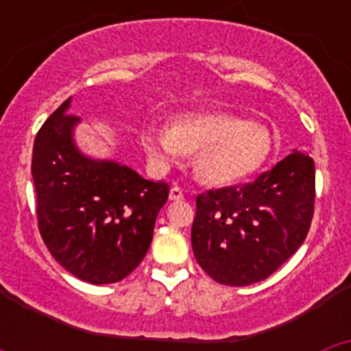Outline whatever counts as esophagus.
I'll list each match as a JSON object with an SVG mask.
<instances>
[{
  "label": "esophagus",
  "mask_w": 351,
  "mask_h": 351,
  "mask_svg": "<svg viewBox=\"0 0 351 351\" xmlns=\"http://www.w3.org/2000/svg\"><path fill=\"white\" fill-rule=\"evenodd\" d=\"M169 197L170 200H182V198H184V193H182V190L179 188V186H172V188H170Z\"/></svg>",
  "instance_id": "34e87169"
}]
</instances>
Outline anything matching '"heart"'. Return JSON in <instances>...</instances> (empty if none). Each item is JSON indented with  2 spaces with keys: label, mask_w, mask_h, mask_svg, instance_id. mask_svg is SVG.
<instances>
[{
  "label": "heart",
  "mask_w": 351,
  "mask_h": 351,
  "mask_svg": "<svg viewBox=\"0 0 351 351\" xmlns=\"http://www.w3.org/2000/svg\"><path fill=\"white\" fill-rule=\"evenodd\" d=\"M142 142L151 163L161 170L179 163L184 153H195L197 178L216 186L250 178L272 151L267 130L230 114H191L172 126L147 125Z\"/></svg>",
  "instance_id": "heart-1"
}]
</instances>
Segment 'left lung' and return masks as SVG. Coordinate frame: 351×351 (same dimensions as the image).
Here are the masks:
<instances>
[{
  "instance_id": "obj_1",
  "label": "left lung",
  "mask_w": 351,
  "mask_h": 351,
  "mask_svg": "<svg viewBox=\"0 0 351 351\" xmlns=\"http://www.w3.org/2000/svg\"><path fill=\"white\" fill-rule=\"evenodd\" d=\"M313 213L315 161L295 151L253 182L198 195L193 255L218 283H258L299 250Z\"/></svg>"
}]
</instances>
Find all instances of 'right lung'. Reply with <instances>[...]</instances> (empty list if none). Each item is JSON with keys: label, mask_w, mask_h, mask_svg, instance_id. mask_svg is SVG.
I'll list each match as a JSON object with an SVG mask.
<instances>
[{"label": "right lung", "mask_w": 351, "mask_h": 351, "mask_svg": "<svg viewBox=\"0 0 351 351\" xmlns=\"http://www.w3.org/2000/svg\"><path fill=\"white\" fill-rule=\"evenodd\" d=\"M70 100L43 123L33 145L40 235L75 278L117 283L147 253L169 184L147 181L116 161L84 156L73 142L80 119L68 114Z\"/></svg>", "instance_id": "right-lung-1"}]
</instances>
